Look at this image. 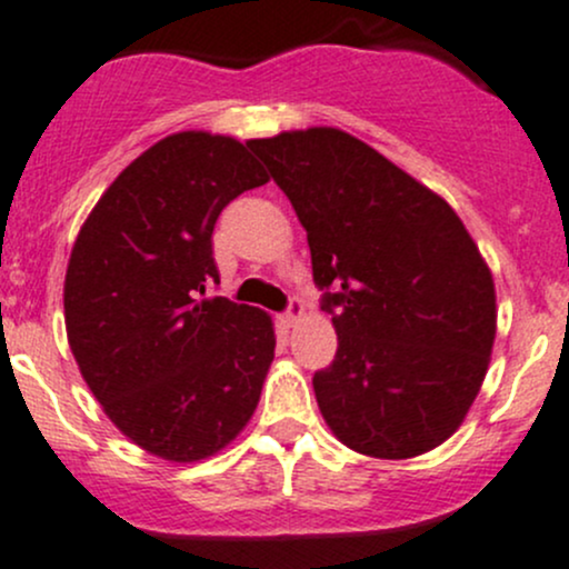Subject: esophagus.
I'll return each instance as SVG.
<instances>
[{
    "instance_id": "obj_1",
    "label": "esophagus",
    "mask_w": 569,
    "mask_h": 569,
    "mask_svg": "<svg viewBox=\"0 0 569 569\" xmlns=\"http://www.w3.org/2000/svg\"><path fill=\"white\" fill-rule=\"evenodd\" d=\"M300 316H302V302L291 297V300H289V310H286V313L280 316V321H283L286 327H295L297 321H300Z\"/></svg>"
}]
</instances>
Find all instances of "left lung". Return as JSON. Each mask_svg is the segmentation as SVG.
Listing matches in <instances>:
<instances>
[{
    "instance_id": "8db88e82",
    "label": "left lung",
    "mask_w": 569,
    "mask_h": 569,
    "mask_svg": "<svg viewBox=\"0 0 569 569\" xmlns=\"http://www.w3.org/2000/svg\"><path fill=\"white\" fill-rule=\"evenodd\" d=\"M250 149L308 231L338 351L313 376L349 450L403 460L450 439L488 373L493 274L439 193L338 128L286 130Z\"/></svg>"
}]
</instances>
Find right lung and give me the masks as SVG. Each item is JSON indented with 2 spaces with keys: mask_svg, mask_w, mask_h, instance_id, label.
<instances>
[{
  "mask_svg": "<svg viewBox=\"0 0 569 569\" xmlns=\"http://www.w3.org/2000/svg\"><path fill=\"white\" fill-rule=\"evenodd\" d=\"M248 147L166 136L113 179L70 250L64 327L83 381L133 445L171 463L231 445L274 360L264 310L207 297L214 220L269 182Z\"/></svg>",
  "mask_w": 569,
  "mask_h": 569,
  "instance_id": "right-lung-1",
  "label": "right lung"
}]
</instances>
